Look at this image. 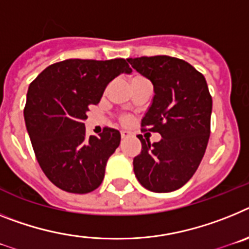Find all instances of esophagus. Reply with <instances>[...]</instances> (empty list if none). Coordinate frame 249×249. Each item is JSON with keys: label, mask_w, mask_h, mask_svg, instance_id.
Segmentation results:
<instances>
[{"label": "esophagus", "mask_w": 249, "mask_h": 249, "mask_svg": "<svg viewBox=\"0 0 249 249\" xmlns=\"http://www.w3.org/2000/svg\"><path fill=\"white\" fill-rule=\"evenodd\" d=\"M127 138H130V134L126 133V131H122V139L126 140Z\"/></svg>", "instance_id": "obj_1"}]
</instances>
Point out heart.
<instances>
[{
  "instance_id": "heart-1",
  "label": "heart",
  "mask_w": 249,
  "mask_h": 249,
  "mask_svg": "<svg viewBox=\"0 0 249 249\" xmlns=\"http://www.w3.org/2000/svg\"><path fill=\"white\" fill-rule=\"evenodd\" d=\"M138 79H142V76H134L133 79H131V81H135V80ZM120 122H122L123 125H129L131 123V118L129 115H124L120 118Z\"/></svg>"
}]
</instances>
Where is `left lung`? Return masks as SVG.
I'll return each instance as SVG.
<instances>
[{"instance_id":"obj_1","label":"left lung","mask_w":249,"mask_h":249,"mask_svg":"<svg viewBox=\"0 0 249 249\" xmlns=\"http://www.w3.org/2000/svg\"><path fill=\"white\" fill-rule=\"evenodd\" d=\"M127 61L154 86L142 130L161 135L153 144L138 135L142 153L134 158V173L150 192H173L193 177L207 149L212 114L208 85L199 71L177 57L142 56Z\"/></svg>"}]
</instances>
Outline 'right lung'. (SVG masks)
I'll return each instance as SVG.
<instances>
[{
  "mask_svg": "<svg viewBox=\"0 0 249 249\" xmlns=\"http://www.w3.org/2000/svg\"><path fill=\"white\" fill-rule=\"evenodd\" d=\"M123 72H131L124 59H69L50 65L30 84L26 127L41 169L60 189L85 194L101 184L120 133L104 127L99 137H88L84 122L89 107Z\"/></svg>",
  "mask_w": 249,
  "mask_h": 249,
  "instance_id": "add662e5",
  "label": "right lung"
}]
</instances>
